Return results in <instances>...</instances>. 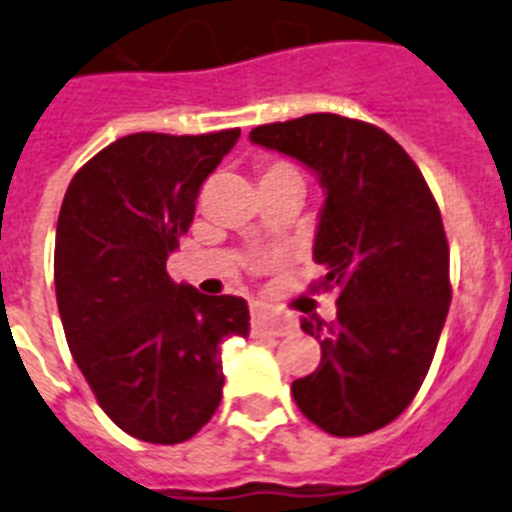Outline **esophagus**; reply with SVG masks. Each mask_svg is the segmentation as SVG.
<instances>
[{
    "mask_svg": "<svg viewBox=\"0 0 512 512\" xmlns=\"http://www.w3.org/2000/svg\"><path fill=\"white\" fill-rule=\"evenodd\" d=\"M251 326L256 334H269V336H285L295 329L292 318L282 316V313H274V310L264 308V305H256V308H253Z\"/></svg>",
    "mask_w": 512,
    "mask_h": 512,
    "instance_id": "34e87169",
    "label": "esophagus"
}]
</instances>
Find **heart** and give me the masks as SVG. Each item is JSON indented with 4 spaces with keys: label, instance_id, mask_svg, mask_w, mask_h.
I'll list each match as a JSON object with an SVG mask.
<instances>
[{
    "label": "heart",
    "instance_id": "b5f03b06",
    "mask_svg": "<svg viewBox=\"0 0 512 512\" xmlns=\"http://www.w3.org/2000/svg\"><path fill=\"white\" fill-rule=\"evenodd\" d=\"M277 176H300L298 170L287 163H266L261 165V181L264 178H277Z\"/></svg>",
    "mask_w": 512,
    "mask_h": 512
}]
</instances>
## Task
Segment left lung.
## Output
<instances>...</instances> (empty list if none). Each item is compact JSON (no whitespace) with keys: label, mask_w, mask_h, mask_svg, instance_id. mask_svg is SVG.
Masks as SVG:
<instances>
[{"label":"left lung","mask_w":512,"mask_h":512,"mask_svg":"<svg viewBox=\"0 0 512 512\" xmlns=\"http://www.w3.org/2000/svg\"><path fill=\"white\" fill-rule=\"evenodd\" d=\"M251 142L298 157L326 189L310 290H339L336 318H303L316 373L292 383L300 412L336 438L381 430L412 404L451 308L438 202L391 134L336 113L256 126Z\"/></svg>","instance_id":"left-lung-1"}]
</instances>
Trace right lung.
Returning <instances> with one entry per match:
<instances>
[{"label": "right lung", "mask_w": 512, "mask_h": 512, "mask_svg": "<svg viewBox=\"0 0 512 512\" xmlns=\"http://www.w3.org/2000/svg\"><path fill=\"white\" fill-rule=\"evenodd\" d=\"M240 129L139 131L90 157L56 222L61 326L100 409L131 438H194L222 399L220 342L248 334V303L176 285L165 261Z\"/></svg>", "instance_id": "1"}]
</instances>
